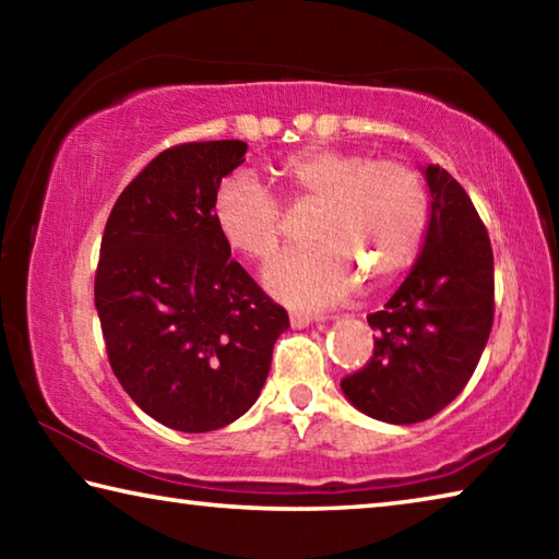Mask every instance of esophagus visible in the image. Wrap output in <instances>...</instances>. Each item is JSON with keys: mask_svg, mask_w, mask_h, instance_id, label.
Listing matches in <instances>:
<instances>
[{"mask_svg": "<svg viewBox=\"0 0 559 559\" xmlns=\"http://www.w3.org/2000/svg\"><path fill=\"white\" fill-rule=\"evenodd\" d=\"M318 320H325V318H316V316H308V313H290V325L296 330L313 325V323H318Z\"/></svg>", "mask_w": 559, "mask_h": 559, "instance_id": "1", "label": "esophagus"}]
</instances>
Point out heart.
Here are the masks:
<instances>
[{
  "label": "heart",
  "instance_id": "heart-1",
  "mask_svg": "<svg viewBox=\"0 0 559 559\" xmlns=\"http://www.w3.org/2000/svg\"><path fill=\"white\" fill-rule=\"evenodd\" d=\"M298 200L320 202L316 249L290 251L263 269V286L290 308L320 310L362 286L400 276L429 229V192L402 163H374L340 147H308L281 165ZM212 216L226 246L249 259H269L283 239L281 204L259 177L236 173L216 187Z\"/></svg>",
  "mask_w": 559,
  "mask_h": 559
}]
</instances>
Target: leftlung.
Listing matches in <instances>:
<instances>
[{
    "mask_svg": "<svg viewBox=\"0 0 559 559\" xmlns=\"http://www.w3.org/2000/svg\"><path fill=\"white\" fill-rule=\"evenodd\" d=\"M429 185V229L409 276L367 316L374 355L340 386L349 404L386 424H416L461 394L493 328V251L466 189L439 165Z\"/></svg>",
    "mask_w": 559,
    "mask_h": 559,
    "instance_id": "1",
    "label": "left lung"
}]
</instances>
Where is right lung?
Here are the masks:
<instances>
[{"label":"right lung","mask_w":559,"mask_h":559,"mask_svg":"<svg viewBox=\"0 0 559 559\" xmlns=\"http://www.w3.org/2000/svg\"><path fill=\"white\" fill-rule=\"evenodd\" d=\"M241 140L159 153L108 216L96 310L122 390L169 429L204 433L259 400L288 313L229 261L212 202Z\"/></svg>","instance_id":"1"}]
</instances>
